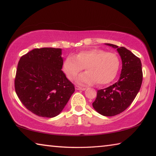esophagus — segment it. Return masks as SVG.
<instances>
[{"label": "esophagus", "mask_w": 156, "mask_h": 156, "mask_svg": "<svg viewBox=\"0 0 156 156\" xmlns=\"http://www.w3.org/2000/svg\"><path fill=\"white\" fill-rule=\"evenodd\" d=\"M76 89H77V90H81V91H84L86 89L85 87H82L80 86H78L76 85Z\"/></svg>", "instance_id": "1"}]
</instances>
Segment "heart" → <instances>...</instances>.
<instances>
[{
  "instance_id": "heart-1",
  "label": "heart",
  "mask_w": 156,
  "mask_h": 156,
  "mask_svg": "<svg viewBox=\"0 0 156 156\" xmlns=\"http://www.w3.org/2000/svg\"><path fill=\"white\" fill-rule=\"evenodd\" d=\"M120 61L115 54L102 49L84 50L74 56L69 55L63 62L62 69L68 79L73 80L84 67L87 72L78 76V83L104 85L112 82L117 74Z\"/></svg>"
}]
</instances>
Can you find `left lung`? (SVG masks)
I'll return each mask as SVG.
<instances>
[{"instance_id":"left-lung-1","label":"left lung","mask_w":156,"mask_h":156,"mask_svg":"<svg viewBox=\"0 0 156 156\" xmlns=\"http://www.w3.org/2000/svg\"><path fill=\"white\" fill-rule=\"evenodd\" d=\"M105 44L117 49L122 60V70L119 80L115 83L98 91L92 105L100 114L113 116L130 106L139 92L142 82V64L140 59L125 47Z\"/></svg>"}]
</instances>
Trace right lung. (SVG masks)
<instances>
[{"mask_svg":"<svg viewBox=\"0 0 156 156\" xmlns=\"http://www.w3.org/2000/svg\"><path fill=\"white\" fill-rule=\"evenodd\" d=\"M62 49H34L20 58L14 85L18 98L34 114L53 118L60 114L75 88L62 69Z\"/></svg>","mask_w":156,"mask_h":156,"instance_id":"obj_1","label":"right lung"}]
</instances>
